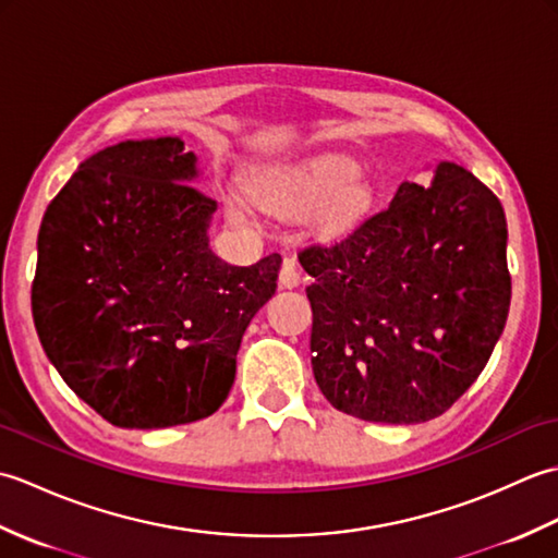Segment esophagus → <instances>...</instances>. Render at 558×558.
<instances>
[{
    "label": "esophagus",
    "mask_w": 558,
    "mask_h": 558,
    "mask_svg": "<svg viewBox=\"0 0 558 558\" xmlns=\"http://www.w3.org/2000/svg\"><path fill=\"white\" fill-rule=\"evenodd\" d=\"M300 280H302L300 266L294 264L292 258H286V264H282V268H280V286L292 290V288L300 286Z\"/></svg>",
    "instance_id": "1"
}]
</instances>
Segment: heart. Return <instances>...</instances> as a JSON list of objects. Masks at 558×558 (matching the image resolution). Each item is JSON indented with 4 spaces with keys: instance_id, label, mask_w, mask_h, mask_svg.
<instances>
[{
    "instance_id": "b5f03b06",
    "label": "heart",
    "mask_w": 558,
    "mask_h": 558,
    "mask_svg": "<svg viewBox=\"0 0 558 558\" xmlns=\"http://www.w3.org/2000/svg\"><path fill=\"white\" fill-rule=\"evenodd\" d=\"M360 174L357 162L345 158H314L288 165V168L260 174L252 186L254 201L280 216H310L324 208V220L336 225L357 216L366 204L364 184L354 182ZM228 216L244 220V206L230 198Z\"/></svg>"
}]
</instances>
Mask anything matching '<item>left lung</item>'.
Instances as JSON below:
<instances>
[{
  "instance_id": "obj_1",
  "label": "left lung",
  "mask_w": 558,
  "mask_h": 558,
  "mask_svg": "<svg viewBox=\"0 0 558 558\" xmlns=\"http://www.w3.org/2000/svg\"><path fill=\"white\" fill-rule=\"evenodd\" d=\"M501 201L456 162L432 186L330 244H306L312 366L326 400L364 422L420 424L475 384L511 306Z\"/></svg>"
}]
</instances>
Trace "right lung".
Listing matches in <instances>:
<instances>
[{"label":"right lung","mask_w":558,"mask_h":558,"mask_svg":"<svg viewBox=\"0 0 558 558\" xmlns=\"http://www.w3.org/2000/svg\"><path fill=\"white\" fill-rule=\"evenodd\" d=\"M196 177L182 138L122 141L78 165L40 225L31 304L43 350L122 429L216 412L244 330L278 288V254L230 266L210 252L218 204Z\"/></svg>","instance_id":"right-lung-1"}]
</instances>
